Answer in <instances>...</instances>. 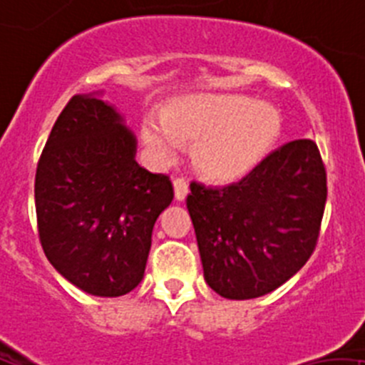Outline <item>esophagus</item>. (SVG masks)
<instances>
[{"instance_id":"1","label":"esophagus","mask_w":365,"mask_h":365,"mask_svg":"<svg viewBox=\"0 0 365 365\" xmlns=\"http://www.w3.org/2000/svg\"><path fill=\"white\" fill-rule=\"evenodd\" d=\"M174 193H175V200L182 202L187 195V181L182 178L174 179Z\"/></svg>"}]
</instances>
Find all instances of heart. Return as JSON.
Here are the masks:
<instances>
[{"label":"heart","instance_id":"b5f03b06","mask_svg":"<svg viewBox=\"0 0 365 365\" xmlns=\"http://www.w3.org/2000/svg\"><path fill=\"white\" fill-rule=\"evenodd\" d=\"M144 119V144L161 158L179 144L193 145V163L205 178L230 181L267 156L281 133V115L272 105L240 95H191Z\"/></svg>","mask_w":365,"mask_h":365}]
</instances>
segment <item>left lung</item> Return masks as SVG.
I'll list each match as a JSON object with an SVG mask.
<instances>
[{
  "mask_svg": "<svg viewBox=\"0 0 365 365\" xmlns=\"http://www.w3.org/2000/svg\"><path fill=\"white\" fill-rule=\"evenodd\" d=\"M186 205L204 277L217 295L257 299L302 269L317 247L327 202L318 145L299 138L227 186L190 184Z\"/></svg>",
  "mask_w": 365,
  "mask_h": 365,
  "instance_id": "left-lung-1",
  "label": "left lung"
}]
</instances>
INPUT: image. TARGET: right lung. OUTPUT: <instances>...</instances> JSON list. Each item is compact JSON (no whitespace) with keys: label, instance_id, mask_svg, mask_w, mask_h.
I'll return each instance as SVG.
<instances>
[{"label":"right lung","instance_id":"right-lung-1","mask_svg":"<svg viewBox=\"0 0 365 365\" xmlns=\"http://www.w3.org/2000/svg\"><path fill=\"white\" fill-rule=\"evenodd\" d=\"M137 138L95 95H75L47 138L35 178L38 235L52 267L96 297L144 277L151 235L174 187L135 161Z\"/></svg>","mask_w":365,"mask_h":365}]
</instances>
